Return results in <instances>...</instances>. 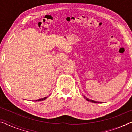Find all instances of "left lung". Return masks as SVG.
Wrapping results in <instances>:
<instances>
[{"label": "left lung", "instance_id": "left-lung-1", "mask_svg": "<svg viewBox=\"0 0 132 132\" xmlns=\"http://www.w3.org/2000/svg\"><path fill=\"white\" fill-rule=\"evenodd\" d=\"M84 97L86 98V100H87V101H90V102H94V103H102V102H98V101H94V100H90V99H88V98H86L84 96Z\"/></svg>", "mask_w": 132, "mask_h": 132}]
</instances>
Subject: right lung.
Instances as JSON below:
<instances>
[{
	"instance_id": "right-lung-1",
	"label": "right lung",
	"mask_w": 132,
	"mask_h": 132,
	"mask_svg": "<svg viewBox=\"0 0 132 132\" xmlns=\"http://www.w3.org/2000/svg\"><path fill=\"white\" fill-rule=\"evenodd\" d=\"M48 98V97H44V98H41V99H39V100H35V101H42V100H44L46 99V98Z\"/></svg>"
}]
</instances>
